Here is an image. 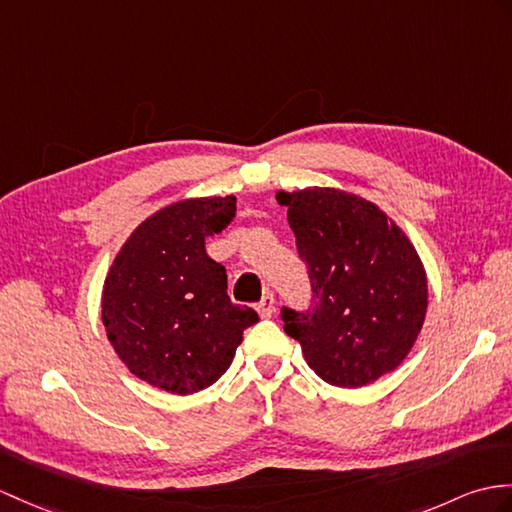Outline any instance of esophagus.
Listing matches in <instances>:
<instances>
[{"label": "esophagus", "mask_w": 512, "mask_h": 512, "mask_svg": "<svg viewBox=\"0 0 512 512\" xmlns=\"http://www.w3.org/2000/svg\"><path fill=\"white\" fill-rule=\"evenodd\" d=\"M257 312H259L261 318H270L272 314H275V296L266 292L264 299L257 303Z\"/></svg>", "instance_id": "esophagus-1"}]
</instances>
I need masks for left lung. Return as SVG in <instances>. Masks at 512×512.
I'll return each instance as SVG.
<instances>
[{"mask_svg":"<svg viewBox=\"0 0 512 512\" xmlns=\"http://www.w3.org/2000/svg\"><path fill=\"white\" fill-rule=\"evenodd\" d=\"M310 272V312L283 307L285 334L331 386L360 388L395 371L427 312L423 261L395 220L334 187L277 192Z\"/></svg>","mask_w":512,"mask_h":512,"instance_id":"1","label":"left lung"}]
</instances>
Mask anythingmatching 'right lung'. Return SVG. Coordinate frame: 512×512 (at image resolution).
<instances>
[{
    "label": "right lung",
    "instance_id": "add662e5",
    "mask_svg": "<svg viewBox=\"0 0 512 512\" xmlns=\"http://www.w3.org/2000/svg\"><path fill=\"white\" fill-rule=\"evenodd\" d=\"M235 218V196L172 202L130 233L104 279L102 323L135 377L172 395L211 386L259 316L233 305L227 270L205 251Z\"/></svg>",
    "mask_w": 512,
    "mask_h": 512
}]
</instances>
